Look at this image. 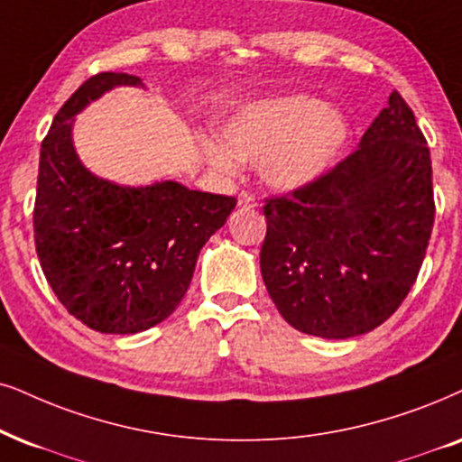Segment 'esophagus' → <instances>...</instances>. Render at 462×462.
Returning a JSON list of instances; mask_svg holds the SVG:
<instances>
[{
    "label": "esophagus",
    "instance_id": "34e87169",
    "mask_svg": "<svg viewBox=\"0 0 462 462\" xmlns=\"http://www.w3.org/2000/svg\"><path fill=\"white\" fill-rule=\"evenodd\" d=\"M255 196L254 194H249V191H243L241 196H238V207L241 208H254L255 207Z\"/></svg>",
    "mask_w": 462,
    "mask_h": 462
}]
</instances>
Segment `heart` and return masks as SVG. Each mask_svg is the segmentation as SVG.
Listing matches in <instances>:
<instances>
[{
    "instance_id": "b5f03b06",
    "label": "heart",
    "mask_w": 462,
    "mask_h": 462,
    "mask_svg": "<svg viewBox=\"0 0 462 462\" xmlns=\"http://www.w3.org/2000/svg\"><path fill=\"white\" fill-rule=\"evenodd\" d=\"M219 143H202L215 171L235 172L236 162L258 163L271 189L299 191L322 180L341 162L352 124L313 96L264 97L243 104L217 127Z\"/></svg>"
}]
</instances>
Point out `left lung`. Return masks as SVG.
Instances as JSON below:
<instances>
[{"label":"left lung","instance_id":"8db88e82","mask_svg":"<svg viewBox=\"0 0 462 462\" xmlns=\"http://www.w3.org/2000/svg\"><path fill=\"white\" fill-rule=\"evenodd\" d=\"M264 215L262 279L285 322L322 338L386 322L416 283L435 221L430 151L401 93L352 155L271 198Z\"/></svg>","mask_w":462,"mask_h":462}]
</instances>
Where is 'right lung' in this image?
Listing matches in <instances>:
<instances>
[{
    "label": "right lung",
    "instance_id": "right-lung-1",
    "mask_svg": "<svg viewBox=\"0 0 462 462\" xmlns=\"http://www.w3.org/2000/svg\"><path fill=\"white\" fill-rule=\"evenodd\" d=\"M115 87L144 83L132 74H96L52 119L40 149L33 232L40 266L61 305L91 330L134 335L179 307L200 249L236 198L177 180L130 188L87 171L74 149V116Z\"/></svg>",
    "mask_w": 462,
    "mask_h": 462
}]
</instances>
